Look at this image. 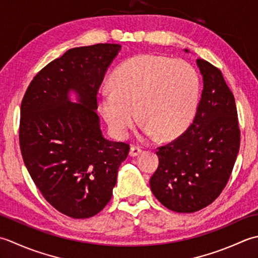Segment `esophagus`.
Returning a JSON list of instances; mask_svg holds the SVG:
<instances>
[{
    "label": "esophagus",
    "instance_id": "1",
    "mask_svg": "<svg viewBox=\"0 0 258 258\" xmlns=\"http://www.w3.org/2000/svg\"><path fill=\"white\" fill-rule=\"evenodd\" d=\"M141 148L140 147H138V146H133L130 148V152H129V155L131 156V157H136V156H138V155H140L141 154Z\"/></svg>",
    "mask_w": 258,
    "mask_h": 258
}]
</instances>
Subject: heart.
<instances>
[{
	"label": "heart",
	"instance_id": "b5f03b06",
	"mask_svg": "<svg viewBox=\"0 0 258 258\" xmlns=\"http://www.w3.org/2000/svg\"><path fill=\"white\" fill-rule=\"evenodd\" d=\"M111 90L98 94V106L112 133L128 134L136 111L145 128L160 138L179 135L195 115L199 81L190 63L156 54H140L119 66Z\"/></svg>",
	"mask_w": 258,
	"mask_h": 258
}]
</instances>
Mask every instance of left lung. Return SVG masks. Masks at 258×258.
<instances>
[{
    "label": "left lung",
    "mask_w": 258,
    "mask_h": 258,
    "mask_svg": "<svg viewBox=\"0 0 258 258\" xmlns=\"http://www.w3.org/2000/svg\"><path fill=\"white\" fill-rule=\"evenodd\" d=\"M197 66L204 88L195 118L185 133L157 148L159 165L150 178L155 197L177 213L198 212L220 195L240 144L235 98L222 71L204 59Z\"/></svg>",
    "instance_id": "8db88e82"
}]
</instances>
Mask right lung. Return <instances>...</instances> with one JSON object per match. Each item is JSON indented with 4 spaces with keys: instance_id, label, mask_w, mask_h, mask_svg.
<instances>
[{
    "instance_id": "obj_1",
    "label": "right lung",
    "mask_w": 258,
    "mask_h": 258,
    "mask_svg": "<svg viewBox=\"0 0 258 258\" xmlns=\"http://www.w3.org/2000/svg\"><path fill=\"white\" fill-rule=\"evenodd\" d=\"M119 44L67 51L31 81L21 103V154L42 196L71 218H89L110 202L130 147L103 138L97 94ZM75 91L80 104L71 103Z\"/></svg>"
}]
</instances>
